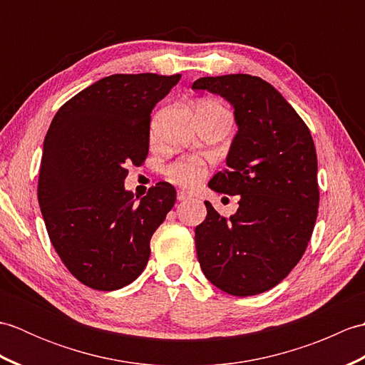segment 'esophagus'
<instances>
[{
  "mask_svg": "<svg viewBox=\"0 0 365 365\" xmlns=\"http://www.w3.org/2000/svg\"><path fill=\"white\" fill-rule=\"evenodd\" d=\"M192 196H191V192H188V191H185V190H180L177 192V200L178 202H183V200H187V199H191Z\"/></svg>",
  "mask_w": 365,
  "mask_h": 365,
  "instance_id": "esophagus-1",
  "label": "esophagus"
}]
</instances>
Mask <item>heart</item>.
<instances>
[{"label": "heart", "mask_w": 365, "mask_h": 365, "mask_svg": "<svg viewBox=\"0 0 365 365\" xmlns=\"http://www.w3.org/2000/svg\"><path fill=\"white\" fill-rule=\"evenodd\" d=\"M168 174L170 180L185 185V187H195L205 175V166L199 160H183L177 161L169 168Z\"/></svg>", "instance_id": "heart-1"}]
</instances>
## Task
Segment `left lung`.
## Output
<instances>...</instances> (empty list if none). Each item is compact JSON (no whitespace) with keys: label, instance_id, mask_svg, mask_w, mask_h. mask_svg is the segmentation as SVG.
<instances>
[{"label":"left lung","instance_id":"obj_1","mask_svg":"<svg viewBox=\"0 0 365 365\" xmlns=\"http://www.w3.org/2000/svg\"><path fill=\"white\" fill-rule=\"evenodd\" d=\"M234 108L238 127L226 170L208 187L240 195L230 218L205 200L196 251L205 277L234 297L273 289L304 254L317 220V153L307 125L265 80L246 73L204 76L191 86Z\"/></svg>","mask_w":365,"mask_h":365}]
</instances>
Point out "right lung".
I'll return each instance as SVG.
<instances>
[{"label":"right lung","mask_w":365,"mask_h":365,"mask_svg":"<svg viewBox=\"0 0 365 365\" xmlns=\"http://www.w3.org/2000/svg\"><path fill=\"white\" fill-rule=\"evenodd\" d=\"M180 76H106L61 106L46 131L38 205L61 260L91 289L133 282L149 262L153 232L175 204L168 182L136 202L123 180L127 166L149 153L150 113Z\"/></svg>","instance_id":"right-lung-1"}]
</instances>
